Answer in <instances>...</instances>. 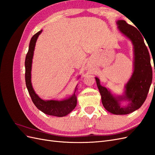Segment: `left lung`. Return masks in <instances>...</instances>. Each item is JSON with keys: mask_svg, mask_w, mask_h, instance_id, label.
Listing matches in <instances>:
<instances>
[{"mask_svg": "<svg viewBox=\"0 0 155 155\" xmlns=\"http://www.w3.org/2000/svg\"><path fill=\"white\" fill-rule=\"evenodd\" d=\"M116 23L119 30L132 41L134 46L133 74L126 84L125 94L118 97L112 95L107 88L100 85L99 79L95 78L105 109L114 114L121 115L131 113L143 105L152 82L153 72L149 51L141 33L124 20ZM121 101H128L130 104L123 107L120 105Z\"/></svg>", "mask_w": 155, "mask_h": 155, "instance_id": "left-lung-1", "label": "left lung"}]
</instances>
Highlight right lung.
<instances>
[{
	"mask_svg": "<svg viewBox=\"0 0 155 155\" xmlns=\"http://www.w3.org/2000/svg\"><path fill=\"white\" fill-rule=\"evenodd\" d=\"M41 32L42 30L35 34L31 37L30 42L28 51L26 54L25 59L26 85L31 98V100L37 109L48 115L63 117L70 113L75 109L77 105V97L76 94H75L76 91L71 97L62 101L43 100L36 94L31 85V70L32 59L37 39Z\"/></svg>",
	"mask_w": 155,
	"mask_h": 155,
	"instance_id": "right-lung-1",
	"label": "right lung"
}]
</instances>
